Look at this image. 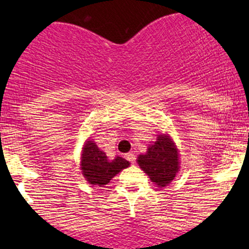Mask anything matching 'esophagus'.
<instances>
[{
    "label": "esophagus",
    "instance_id": "esophagus-1",
    "mask_svg": "<svg viewBox=\"0 0 249 249\" xmlns=\"http://www.w3.org/2000/svg\"><path fill=\"white\" fill-rule=\"evenodd\" d=\"M125 159H126L127 161L131 162V164H135V160H136V158H135L134 153H127V154H125Z\"/></svg>",
    "mask_w": 249,
    "mask_h": 249
}]
</instances>
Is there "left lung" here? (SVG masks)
<instances>
[{"label": "left lung", "mask_w": 249, "mask_h": 249, "mask_svg": "<svg viewBox=\"0 0 249 249\" xmlns=\"http://www.w3.org/2000/svg\"><path fill=\"white\" fill-rule=\"evenodd\" d=\"M137 162L159 187L171 183L179 169L177 148L166 135H159L154 144L149 145L147 153L140 155Z\"/></svg>", "instance_id": "left-lung-1"}]
</instances>
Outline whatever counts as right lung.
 Wrapping results in <instances>:
<instances>
[{"label": "right lung", "mask_w": 249, "mask_h": 249, "mask_svg": "<svg viewBox=\"0 0 249 249\" xmlns=\"http://www.w3.org/2000/svg\"><path fill=\"white\" fill-rule=\"evenodd\" d=\"M129 161L117 157L113 160L107 158L106 153L99 149L92 141H88L83 148L82 172L90 184L105 185L119 173L123 169L129 166Z\"/></svg>", "instance_id": "add662e5"}]
</instances>
